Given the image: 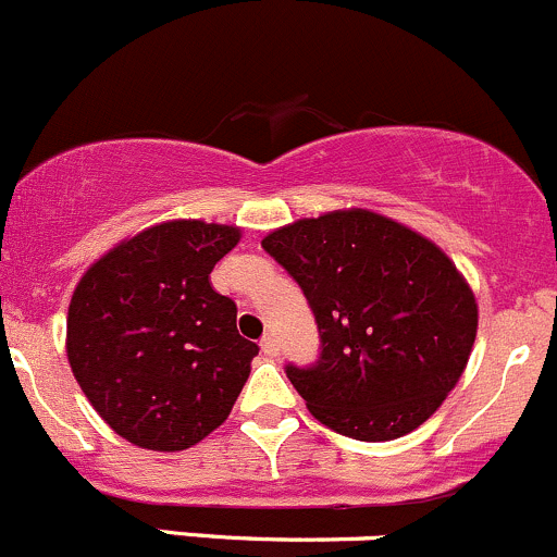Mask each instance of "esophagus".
I'll list each match as a JSON object with an SVG mask.
<instances>
[{
	"label": "esophagus",
	"instance_id": "34e87169",
	"mask_svg": "<svg viewBox=\"0 0 557 557\" xmlns=\"http://www.w3.org/2000/svg\"><path fill=\"white\" fill-rule=\"evenodd\" d=\"M261 350L267 356H277L280 354V343H277V337H274V334H263V339H261Z\"/></svg>",
	"mask_w": 557,
	"mask_h": 557
}]
</instances>
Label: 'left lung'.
<instances>
[{
    "label": "left lung",
    "mask_w": 557,
    "mask_h": 557,
    "mask_svg": "<svg viewBox=\"0 0 557 557\" xmlns=\"http://www.w3.org/2000/svg\"><path fill=\"white\" fill-rule=\"evenodd\" d=\"M299 283L321 334L310 367H285L318 422L356 441L424 424L471 356L479 307L451 258L383 214L337 209L263 236Z\"/></svg>",
    "instance_id": "left-lung-1"
}]
</instances>
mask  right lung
Returning a JSON list of instances; mask_svg holds the SVG:
<instances>
[{"mask_svg": "<svg viewBox=\"0 0 557 557\" xmlns=\"http://www.w3.org/2000/svg\"><path fill=\"white\" fill-rule=\"evenodd\" d=\"M239 239L234 225L171 220L119 242L75 285L67 361L129 444L190 449L228 419L258 345L209 274Z\"/></svg>", "mask_w": 557, "mask_h": 557, "instance_id": "obj_1", "label": "right lung"}]
</instances>
